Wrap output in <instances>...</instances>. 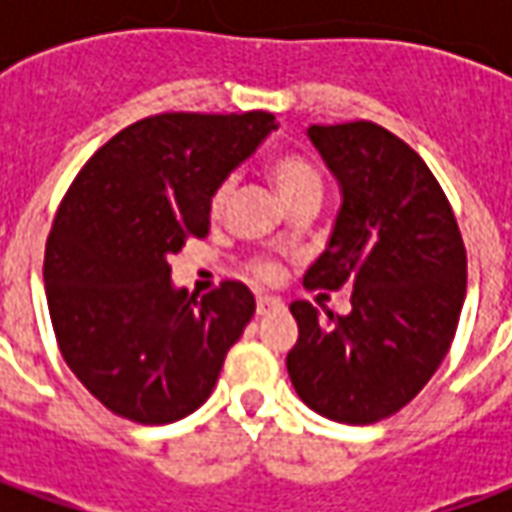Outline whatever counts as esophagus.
<instances>
[{
  "label": "esophagus",
  "instance_id": "esophagus-1",
  "mask_svg": "<svg viewBox=\"0 0 512 512\" xmlns=\"http://www.w3.org/2000/svg\"><path fill=\"white\" fill-rule=\"evenodd\" d=\"M285 304L279 299H271V296H260L257 299V315H268V312H274V310H282Z\"/></svg>",
  "mask_w": 512,
  "mask_h": 512
}]
</instances>
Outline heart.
Listing matches in <instances>:
<instances>
[{"label": "heart", "mask_w": 512, "mask_h": 512, "mask_svg": "<svg viewBox=\"0 0 512 512\" xmlns=\"http://www.w3.org/2000/svg\"><path fill=\"white\" fill-rule=\"evenodd\" d=\"M268 175L274 180V186L282 194V200L288 205H296V202L307 200V197H321L323 194V175L321 169L312 164L310 158L301 156V153H282L271 161V169ZM233 197V180H222L211 194V202H208V213L211 219H219L227 208V202ZM252 277L260 279V282H274L279 277V266L274 260H255L252 266Z\"/></svg>", "instance_id": "obj_1"}]
</instances>
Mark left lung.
<instances>
[{
    "instance_id": "8db88e82",
    "label": "left lung",
    "mask_w": 512,
    "mask_h": 512,
    "mask_svg": "<svg viewBox=\"0 0 512 512\" xmlns=\"http://www.w3.org/2000/svg\"><path fill=\"white\" fill-rule=\"evenodd\" d=\"M343 186L329 246L307 290L354 285L351 312L293 301L290 381L321 417L373 425L422 392L450 351L466 296V249L436 175L400 136L370 123L310 126Z\"/></svg>"
}]
</instances>
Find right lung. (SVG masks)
Returning a JSON list of instances; mask_svg holds the SVG:
<instances>
[{"label":"right lung","mask_w":512,"mask_h":512,"mask_svg":"<svg viewBox=\"0 0 512 512\" xmlns=\"http://www.w3.org/2000/svg\"><path fill=\"white\" fill-rule=\"evenodd\" d=\"M274 128L271 112L145 117L65 191L43 260L51 326L65 365L117 417L167 425L211 397L255 296L224 279L189 299L169 255L208 235L213 189Z\"/></svg>","instance_id":"1"}]
</instances>
